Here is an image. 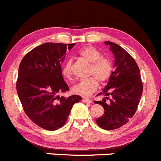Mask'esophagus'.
<instances>
[{"label":"esophagus","mask_w":161,"mask_h":161,"mask_svg":"<svg viewBox=\"0 0 161 161\" xmlns=\"http://www.w3.org/2000/svg\"><path fill=\"white\" fill-rule=\"evenodd\" d=\"M82 101L84 103H92V101L90 100V99H86V98H83Z\"/></svg>","instance_id":"34e87169"}]
</instances>
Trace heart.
I'll return each mask as SVG.
<instances>
[{
    "label": "heart",
    "mask_w": 161,
    "mask_h": 161,
    "mask_svg": "<svg viewBox=\"0 0 161 161\" xmlns=\"http://www.w3.org/2000/svg\"><path fill=\"white\" fill-rule=\"evenodd\" d=\"M78 55L90 63L89 75L93 77L79 81L72 87V92L81 97H88L97 89L98 80L100 83H104L109 80L113 70V64L109 59L102 57V54L97 48L90 46L81 48L78 52ZM62 75L65 78L71 79L72 75L71 60L67 61L63 65Z\"/></svg>",
    "instance_id": "b5f03b06"
}]
</instances>
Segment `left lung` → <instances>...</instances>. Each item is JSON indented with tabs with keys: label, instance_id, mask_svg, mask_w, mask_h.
Here are the masks:
<instances>
[{
	"label": "left lung",
	"instance_id": "8db88e82",
	"mask_svg": "<svg viewBox=\"0 0 161 161\" xmlns=\"http://www.w3.org/2000/svg\"><path fill=\"white\" fill-rule=\"evenodd\" d=\"M105 44L114 55L115 71L112 72L107 85L98 94L105 96L103 101H95L105 110L103 115L97 119V123L103 129L113 130L125 125L135 115L143 84L135 59L119 45L108 41ZM106 98L109 99V102H105Z\"/></svg>",
	"mask_w": 161,
	"mask_h": 161
}]
</instances>
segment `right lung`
Segmentation results:
<instances>
[{
    "instance_id": "right-lung-1",
    "label": "right lung",
    "mask_w": 161,
    "mask_h": 161,
    "mask_svg": "<svg viewBox=\"0 0 161 161\" xmlns=\"http://www.w3.org/2000/svg\"><path fill=\"white\" fill-rule=\"evenodd\" d=\"M75 45L44 43L28 52L19 64L18 97L27 116L44 129L62 127L74 104L82 99L78 95L68 98L58 95L69 90L62 77L61 63L67 49Z\"/></svg>"
}]
</instances>
